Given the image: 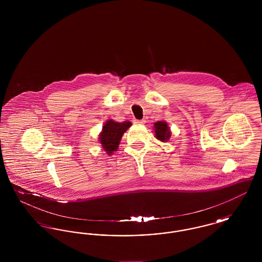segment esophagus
I'll list each match as a JSON object with an SVG mask.
<instances>
[{"instance_id":"esophagus-1","label":"esophagus","mask_w":262,"mask_h":262,"mask_svg":"<svg viewBox=\"0 0 262 262\" xmlns=\"http://www.w3.org/2000/svg\"><path fill=\"white\" fill-rule=\"evenodd\" d=\"M134 123L137 125H143L145 123V121L144 120H135Z\"/></svg>"}]
</instances>
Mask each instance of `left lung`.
Returning <instances> with one entry per match:
<instances>
[{"instance_id":"8db88e82","label":"left lung","mask_w":262,"mask_h":262,"mask_svg":"<svg viewBox=\"0 0 262 262\" xmlns=\"http://www.w3.org/2000/svg\"><path fill=\"white\" fill-rule=\"evenodd\" d=\"M154 132L156 138L162 142L168 141L171 137V130L165 121L156 122L154 124Z\"/></svg>"}]
</instances>
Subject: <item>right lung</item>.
Returning a JSON list of instances; mask_svg holds the SVG:
<instances>
[{"label": "right lung", "mask_w": 262, "mask_h": 262, "mask_svg": "<svg viewBox=\"0 0 262 262\" xmlns=\"http://www.w3.org/2000/svg\"><path fill=\"white\" fill-rule=\"evenodd\" d=\"M130 125L132 123L127 121L118 123L113 120H108L103 125L99 135V141L103 149L108 155H111L114 151H117L123 135Z\"/></svg>", "instance_id": "obj_1"}]
</instances>
